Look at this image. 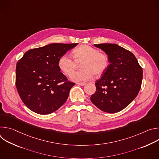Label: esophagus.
Segmentation results:
<instances>
[{
	"instance_id": "1",
	"label": "esophagus",
	"mask_w": 159,
	"mask_h": 159,
	"mask_svg": "<svg viewBox=\"0 0 159 159\" xmlns=\"http://www.w3.org/2000/svg\"><path fill=\"white\" fill-rule=\"evenodd\" d=\"M77 85H79L84 86V85H85V82H80V83H77Z\"/></svg>"
}]
</instances>
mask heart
<instances>
[{"mask_svg": "<svg viewBox=\"0 0 159 159\" xmlns=\"http://www.w3.org/2000/svg\"><path fill=\"white\" fill-rule=\"evenodd\" d=\"M75 61H82L81 70L74 72L70 76L73 81H85L92 79L94 75L100 77L107 70L109 66V58L107 55L89 45L84 44L76 48L73 52ZM75 61L68 54L61 55L58 61L60 71L66 75H70L74 70Z\"/></svg>", "mask_w": 159, "mask_h": 159, "instance_id": "obj_1", "label": "heart"}]
</instances>
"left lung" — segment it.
I'll use <instances>...</instances> for the list:
<instances>
[{
    "label": "left lung",
    "instance_id": "obj_1",
    "mask_svg": "<svg viewBox=\"0 0 159 159\" xmlns=\"http://www.w3.org/2000/svg\"><path fill=\"white\" fill-rule=\"evenodd\" d=\"M94 46L105 52L109 64L96 80V91L90 101L104 112H119L137 96L142 82V69L131 52L118 44L102 43Z\"/></svg>",
    "mask_w": 159,
    "mask_h": 159
}]
</instances>
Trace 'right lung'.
Returning a JSON list of instances; mask_svg holds the SVG:
<instances>
[{
	"mask_svg": "<svg viewBox=\"0 0 159 159\" xmlns=\"http://www.w3.org/2000/svg\"><path fill=\"white\" fill-rule=\"evenodd\" d=\"M78 44L52 43L26 52L17 63L16 85L24 104L39 115H49L66 101L75 83L58 66L60 57Z\"/></svg>",
	"mask_w": 159,
	"mask_h": 159,
	"instance_id": "right-lung-1",
	"label": "right lung"
}]
</instances>
